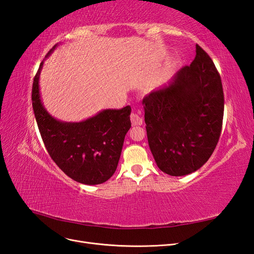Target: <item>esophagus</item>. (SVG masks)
Segmentation results:
<instances>
[{
  "label": "esophagus",
  "instance_id": "obj_1",
  "mask_svg": "<svg viewBox=\"0 0 254 254\" xmlns=\"http://www.w3.org/2000/svg\"><path fill=\"white\" fill-rule=\"evenodd\" d=\"M130 120H131L132 125H134V126L142 125V123H143L142 117L137 113H131V115H130Z\"/></svg>",
  "mask_w": 254,
  "mask_h": 254
}]
</instances>
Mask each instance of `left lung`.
<instances>
[{
  "label": "left lung",
  "mask_w": 254,
  "mask_h": 254,
  "mask_svg": "<svg viewBox=\"0 0 254 254\" xmlns=\"http://www.w3.org/2000/svg\"><path fill=\"white\" fill-rule=\"evenodd\" d=\"M149 148L171 176L199 170L216 147L224 119V90L211 57L196 45V57L171 82L143 98Z\"/></svg>",
  "instance_id": "obj_1"
}]
</instances>
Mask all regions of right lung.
Listing matches in <instances>:
<instances>
[{"label":"right lung","instance_id":"add662e5","mask_svg":"<svg viewBox=\"0 0 254 254\" xmlns=\"http://www.w3.org/2000/svg\"><path fill=\"white\" fill-rule=\"evenodd\" d=\"M57 47H54L48 56ZM43 63L35 75L32 101L45 148L58 167L79 183L101 184L117 171L125 135L131 127L130 106L103 110L79 123L60 122L45 110L39 93Z\"/></svg>","mask_w":254,"mask_h":254}]
</instances>
